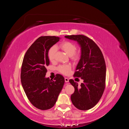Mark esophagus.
Listing matches in <instances>:
<instances>
[{
  "instance_id": "esophagus-1",
  "label": "esophagus",
  "mask_w": 129,
  "mask_h": 129,
  "mask_svg": "<svg viewBox=\"0 0 129 129\" xmlns=\"http://www.w3.org/2000/svg\"><path fill=\"white\" fill-rule=\"evenodd\" d=\"M64 81H65L66 83H67L69 82V79H68L67 77H64Z\"/></svg>"
}]
</instances>
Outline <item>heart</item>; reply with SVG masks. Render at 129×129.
Instances as JSON below:
<instances>
[{"mask_svg":"<svg viewBox=\"0 0 129 129\" xmlns=\"http://www.w3.org/2000/svg\"><path fill=\"white\" fill-rule=\"evenodd\" d=\"M59 47L71 56L74 61H77L80 59L81 56V50L80 49H76V46L74 43L69 41H65L62 42L59 45ZM57 48L55 46H53L48 50V56L49 60L53 62L55 60V55L56 52ZM72 67L71 65H61L58 67V71L63 75H68L71 71Z\"/></svg>","mask_w":129,"mask_h":129,"instance_id":"heart-1","label":"heart"}]
</instances>
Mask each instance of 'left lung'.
Listing matches in <instances>:
<instances>
[{"instance_id": "obj_1", "label": "left lung", "mask_w": 129, "mask_h": 129, "mask_svg": "<svg viewBox=\"0 0 129 129\" xmlns=\"http://www.w3.org/2000/svg\"><path fill=\"white\" fill-rule=\"evenodd\" d=\"M77 41L81 47V56L74 76L83 80L80 87L73 80L69 82L75 89L71 95L73 105L81 110H87L99 102L104 91L106 65L103 54L96 43L83 35L66 36Z\"/></svg>"}]
</instances>
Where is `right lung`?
<instances>
[{
	"mask_svg": "<svg viewBox=\"0 0 129 129\" xmlns=\"http://www.w3.org/2000/svg\"><path fill=\"white\" fill-rule=\"evenodd\" d=\"M60 40L55 36H42L38 38L27 50L21 69L22 86L29 102L42 110L52 108L64 83V79L56 74L54 80L46 78L49 64L48 50Z\"/></svg>",
	"mask_w": 129,
	"mask_h": 129,
	"instance_id": "right-lung-1",
	"label": "right lung"
}]
</instances>
